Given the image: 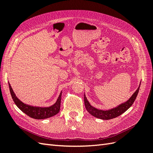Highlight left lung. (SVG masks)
<instances>
[{
  "mask_svg": "<svg viewBox=\"0 0 153 153\" xmlns=\"http://www.w3.org/2000/svg\"><path fill=\"white\" fill-rule=\"evenodd\" d=\"M139 87H140V85L139 86L137 89L135 91V92L133 94L132 96L127 100L126 102L120 104V105L115 107V108L109 109L108 110H99L95 108V107H93V106L90 105V103L88 101V100H87L85 95H84V103H85V108L87 110V112H88L90 114L96 117L97 118L107 120L116 118V117L122 114L123 112H125L127 110H128V108H129L131 106L133 103L135 101L136 97L137 96Z\"/></svg>",
  "mask_w": 153,
  "mask_h": 153,
  "instance_id": "8db88e82",
  "label": "left lung"
}]
</instances>
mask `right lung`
I'll use <instances>...</instances> for the list:
<instances>
[{
  "label": "right lung",
  "instance_id": "right-lung-1",
  "mask_svg": "<svg viewBox=\"0 0 153 153\" xmlns=\"http://www.w3.org/2000/svg\"><path fill=\"white\" fill-rule=\"evenodd\" d=\"M9 89L12 98L14 100L16 105L23 112H24L25 114H27L32 118L41 120L46 119L48 118H51L52 116L57 114L59 112L60 108V103H61V97L62 92L60 93V95L54 105L48 107H40V106H33L27 105L23 102H22L16 96L14 91L11 87L10 84L8 83Z\"/></svg>",
  "mask_w": 153,
  "mask_h": 153
}]
</instances>
